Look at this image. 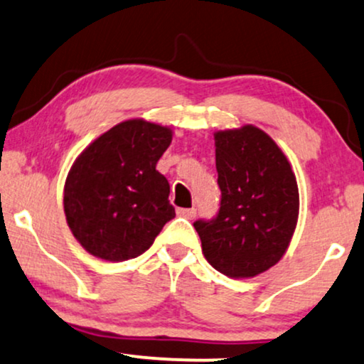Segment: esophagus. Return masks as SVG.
<instances>
[{
	"mask_svg": "<svg viewBox=\"0 0 364 364\" xmlns=\"http://www.w3.org/2000/svg\"><path fill=\"white\" fill-rule=\"evenodd\" d=\"M178 215L183 216V218L193 220L196 216V210L195 208H178Z\"/></svg>",
	"mask_w": 364,
	"mask_h": 364,
	"instance_id": "1",
	"label": "esophagus"
}]
</instances>
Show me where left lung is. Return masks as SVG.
Listing matches in <instances>:
<instances>
[{
	"instance_id": "obj_1",
	"label": "left lung",
	"mask_w": 364,
	"mask_h": 364,
	"mask_svg": "<svg viewBox=\"0 0 364 364\" xmlns=\"http://www.w3.org/2000/svg\"><path fill=\"white\" fill-rule=\"evenodd\" d=\"M220 208L196 220L205 259L228 277H254L287 250L299 215V190L279 146L254 126L215 134Z\"/></svg>"
}]
</instances>
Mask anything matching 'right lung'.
I'll return each instance as SVG.
<instances>
[{"instance_id": "add662e5", "label": "right lung", "mask_w": 364, "mask_h": 364, "mask_svg": "<svg viewBox=\"0 0 364 364\" xmlns=\"http://www.w3.org/2000/svg\"><path fill=\"white\" fill-rule=\"evenodd\" d=\"M171 137V129L132 119L104 132L73 163L63 210L89 254L110 262L136 259L176 216L168 179L156 171Z\"/></svg>"}]
</instances>
